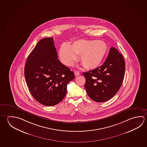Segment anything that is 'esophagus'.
<instances>
[{
    "label": "esophagus",
    "mask_w": 147,
    "mask_h": 147,
    "mask_svg": "<svg viewBox=\"0 0 147 147\" xmlns=\"http://www.w3.org/2000/svg\"><path fill=\"white\" fill-rule=\"evenodd\" d=\"M74 74L75 76H78V75H80V72L78 71H75Z\"/></svg>",
    "instance_id": "obj_1"
}]
</instances>
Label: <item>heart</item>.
Here are the masks:
<instances>
[{
    "instance_id": "heart-1",
    "label": "heart",
    "mask_w": 147,
    "mask_h": 147,
    "mask_svg": "<svg viewBox=\"0 0 147 147\" xmlns=\"http://www.w3.org/2000/svg\"><path fill=\"white\" fill-rule=\"evenodd\" d=\"M108 52L106 43L98 40H80L74 42L71 46L63 44L59 51V59L63 65L71 66L80 56V61L87 69L98 67Z\"/></svg>"
}]
</instances>
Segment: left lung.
I'll return each mask as SVG.
<instances>
[{
	"label": "left lung",
	"mask_w": 147,
	"mask_h": 147,
	"mask_svg": "<svg viewBox=\"0 0 147 147\" xmlns=\"http://www.w3.org/2000/svg\"><path fill=\"white\" fill-rule=\"evenodd\" d=\"M125 69L123 56L115 47H111L103 65L82 73L86 78L85 88L88 95L96 102L110 100L121 87Z\"/></svg>",
	"instance_id": "obj_1"
}]
</instances>
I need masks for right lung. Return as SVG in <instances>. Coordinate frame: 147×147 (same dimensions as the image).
I'll return each instance as SVG.
<instances>
[{
    "label": "right lung",
    "mask_w": 147,
    "mask_h": 147,
    "mask_svg": "<svg viewBox=\"0 0 147 147\" xmlns=\"http://www.w3.org/2000/svg\"><path fill=\"white\" fill-rule=\"evenodd\" d=\"M24 75L30 92L42 105L51 106L65 98L74 74L58 59L53 38L41 40L26 61Z\"/></svg>",
    "instance_id": "right-lung-1"
}]
</instances>
